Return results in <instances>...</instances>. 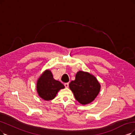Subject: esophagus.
Here are the masks:
<instances>
[{"label": "esophagus", "instance_id": "34e87169", "mask_svg": "<svg viewBox=\"0 0 135 135\" xmlns=\"http://www.w3.org/2000/svg\"><path fill=\"white\" fill-rule=\"evenodd\" d=\"M64 86H65V88H68V86H69V83H65V84H64Z\"/></svg>", "mask_w": 135, "mask_h": 135}]
</instances>
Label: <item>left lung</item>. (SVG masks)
<instances>
[{"label": "left lung", "mask_w": 135, "mask_h": 135, "mask_svg": "<svg viewBox=\"0 0 135 135\" xmlns=\"http://www.w3.org/2000/svg\"><path fill=\"white\" fill-rule=\"evenodd\" d=\"M69 88L80 104L86 105L93 101L99 94L101 86L94 75L82 71H78L75 80L69 84Z\"/></svg>", "instance_id": "left-lung-1"}]
</instances>
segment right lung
I'll list each match as a JSON object with an SVG mask.
<instances>
[{
  "label": "right lung",
  "mask_w": 135,
  "mask_h": 135,
  "mask_svg": "<svg viewBox=\"0 0 135 135\" xmlns=\"http://www.w3.org/2000/svg\"><path fill=\"white\" fill-rule=\"evenodd\" d=\"M64 88L62 83L54 79L49 70L43 73L37 81V93L41 99L46 101L54 99L58 91Z\"/></svg>",
  "instance_id": "right-lung-1"
}]
</instances>
